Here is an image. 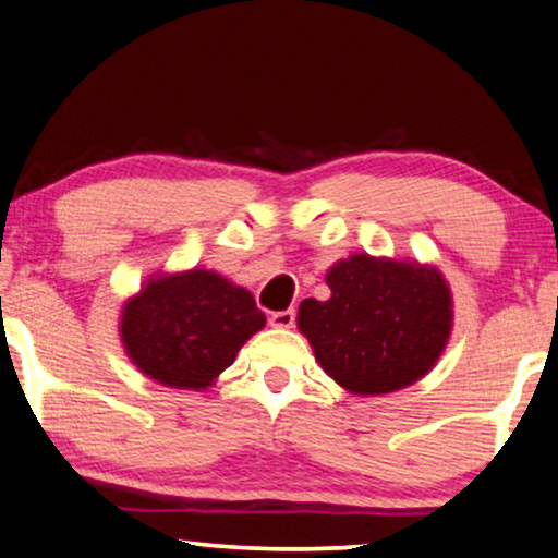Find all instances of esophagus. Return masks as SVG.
<instances>
[{
  "label": "esophagus",
  "instance_id": "34e87169",
  "mask_svg": "<svg viewBox=\"0 0 558 558\" xmlns=\"http://www.w3.org/2000/svg\"><path fill=\"white\" fill-rule=\"evenodd\" d=\"M270 326L272 328H293L295 326V311H276L270 315Z\"/></svg>",
  "mask_w": 558,
  "mask_h": 558
}]
</instances>
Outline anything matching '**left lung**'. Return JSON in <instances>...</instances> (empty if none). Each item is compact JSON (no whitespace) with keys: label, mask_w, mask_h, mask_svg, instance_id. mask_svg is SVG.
<instances>
[{"label":"left lung","mask_w":558,"mask_h":558,"mask_svg":"<svg viewBox=\"0 0 558 558\" xmlns=\"http://www.w3.org/2000/svg\"><path fill=\"white\" fill-rule=\"evenodd\" d=\"M326 282L332 295L303 301L298 328L336 384L380 396L434 368L453 320L438 270L361 253L332 265Z\"/></svg>","instance_id":"1"}]
</instances>
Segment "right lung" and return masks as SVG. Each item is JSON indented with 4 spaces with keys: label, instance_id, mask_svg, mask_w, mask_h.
Instances as JSON below:
<instances>
[{
    "label": "right lung",
    "instance_id": "1",
    "mask_svg": "<svg viewBox=\"0 0 558 558\" xmlns=\"http://www.w3.org/2000/svg\"><path fill=\"white\" fill-rule=\"evenodd\" d=\"M265 313L218 272L149 280L122 311V343L145 376L170 388H207L238 359Z\"/></svg>",
    "mask_w": 558,
    "mask_h": 558
}]
</instances>
